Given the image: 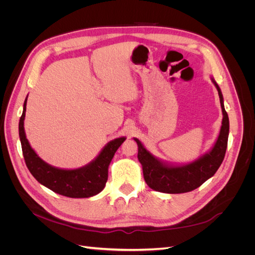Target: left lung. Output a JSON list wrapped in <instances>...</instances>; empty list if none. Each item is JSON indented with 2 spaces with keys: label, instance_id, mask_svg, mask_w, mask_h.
<instances>
[{
  "label": "left lung",
  "instance_id": "obj_1",
  "mask_svg": "<svg viewBox=\"0 0 255 255\" xmlns=\"http://www.w3.org/2000/svg\"><path fill=\"white\" fill-rule=\"evenodd\" d=\"M211 80L219 95L222 122L217 139L203 155L187 164L169 163L153 155L138 138H134L138 145L137 157L142 167L144 181L153 190L164 194H184L194 190L211 179L225 158L230 130L229 117L220 87L213 76Z\"/></svg>",
  "mask_w": 255,
  "mask_h": 255
}]
</instances>
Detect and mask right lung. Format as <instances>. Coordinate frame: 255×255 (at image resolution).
<instances>
[{
	"label": "right lung",
	"instance_id": "add662e5",
	"mask_svg": "<svg viewBox=\"0 0 255 255\" xmlns=\"http://www.w3.org/2000/svg\"><path fill=\"white\" fill-rule=\"evenodd\" d=\"M27 97L19 121V137L23 156L29 172L43 186L69 198H90L101 192L109 179V167L116 151L127 138L118 137L107 142L90 163L76 169L54 167L44 161L30 146L24 129Z\"/></svg>",
	"mask_w": 255,
	"mask_h": 255
}]
</instances>
